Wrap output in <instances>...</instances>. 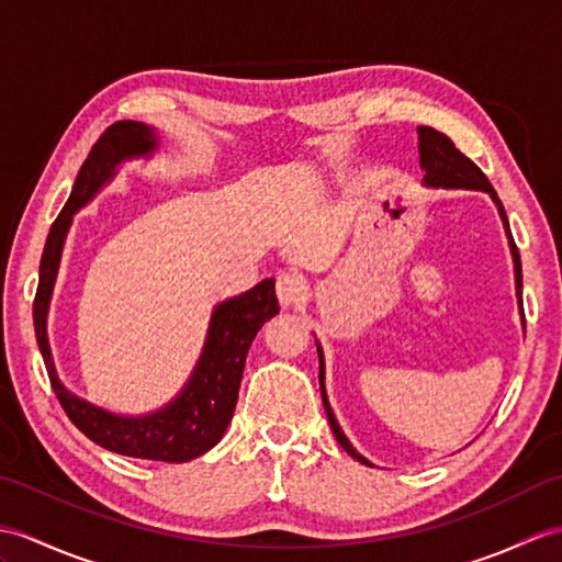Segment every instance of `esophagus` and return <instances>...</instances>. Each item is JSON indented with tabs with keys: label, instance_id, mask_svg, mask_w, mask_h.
Here are the masks:
<instances>
[{
	"label": "esophagus",
	"instance_id": "esophagus-1",
	"mask_svg": "<svg viewBox=\"0 0 562 562\" xmlns=\"http://www.w3.org/2000/svg\"><path fill=\"white\" fill-rule=\"evenodd\" d=\"M282 306H302L306 302V282L296 272H282L276 284Z\"/></svg>",
	"mask_w": 562,
	"mask_h": 562
}]
</instances>
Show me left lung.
<instances>
[{"mask_svg":"<svg viewBox=\"0 0 562 562\" xmlns=\"http://www.w3.org/2000/svg\"><path fill=\"white\" fill-rule=\"evenodd\" d=\"M416 134H419V155H422V169H424V184L426 187H430V189L486 191L491 199H493V203L498 205V213H501V220H503L507 241H510L513 263H515V290H517V299H519V306H521V260H519V251H517L515 239H513L510 222H507L505 207H503V203L498 199V193H495V189L491 187V181L486 179V175L481 172V169L467 158V155H462L458 148H454V143L446 134H440V132H436V128H430V126H419V128H416ZM521 316H525V313H521ZM318 361H321V373H318L321 397H323V407H325V414H328V422H330L333 434H335L337 442H340V446L351 454V458L359 460L361 464H369L371 467V462L363 458V454H359L355 450V446H351V442H349V438L342 434V428H340V424H337L335 414L330 409L328 395H325V363H323V349H321V345H318Z\"/></svg>","mask_w":562,"mask_h":562,"instance_id":"obj_1","label":"left lung"}]
</instances>
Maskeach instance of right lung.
<instances>
[{"label": "right lung", "instance_id": "obj_1", "mask_svg": "<svg viewBox=\"0 0 562 562\" xmlns=\"http://www.w3.org/2000/svg\"><path fill=\"white\" fill-rule=\"evenodd\" d=\"M160 143L155 136V128L143 122L124 120L104 128V134L88 153L81 172L76 177L67 205L52 222L41 258V282H37L33 302V323L52 390L81 434L98 442L100 448L126 454V458L189 462L217 446L232 422L249 347L256 333L263 328V323L280 313L276 280L270 278L258 282L254 290L215 306L201 359L187 385L162 409L143 416L112 414L74 395L57 378L47 342L49 296L57 280L64 239H67L74 213L81 211L88 201H93V195L116 175V165L132 158H150Z\"/></svg>", "mask_w": 562, "mask_h": 562}]
</instances>
